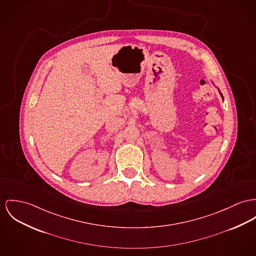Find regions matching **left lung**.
<instances>
[{
  "mask_svg": "<svg viewBox=\"0 0 256 256\" xmlns=\"http://www.w3.org/2000/svg\"><path fill=\"white\" fill-rule=\"evenodd\" d=\"M221 94V96H222V94ZM222 98H223V96H222Z\"/></svg>",
  "mask_w": 256,
  "mask_h": 256,
  "instance_id": "8db88e82",
  "label": "left lung"
}]
</instances>
